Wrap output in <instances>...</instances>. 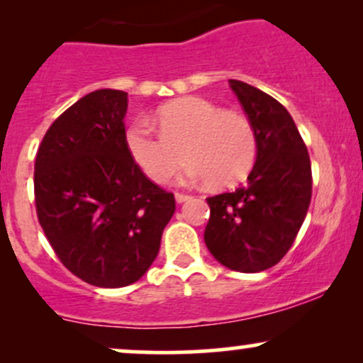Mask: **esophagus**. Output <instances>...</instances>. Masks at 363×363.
Returning a JSON list of instances; mask_svg holds the SVG:
<instances>
[{"label": "esophagus", "instance_id": "esophagus-1", "mask_svg": "<svg viewBox=\"0 0 363 363\" xmlns=\"http://www.w3.org/2000/svg\"><path fill=\"white\" fill-rule=\"evenodd\" d=\"M191 196L189 194H182V193H176V201L177 203H184V201H189Z\"/></svg>", "mask_w": 363, "mask_h": 363}]
</instances>
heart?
<instances>
[{
  "mask_svg": "<svg viewBox=\"0 0 363 363\" xmlns=\"http://www.w3.org/2000/svg\"><path fill=\"white\" fill-rule=\"evenodd\" d=\"M158 133L145 119L131 123L124 141L129 157L153 182H165L191 160L186 177L206 179L215 189L235 186L252 169L257 140L251 121L222 111L203 97H182L162 106Z\"/></svg>",
  "mask_w": 363,
  "mask_h": 363,
  "instance_id": "obj_1",
  "label": "heart"
}]
</instances>
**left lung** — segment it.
<instances>
[{"instance_id": "8db88e82", "label": "left lung", "mask_w": 363, "mask_h": 363, "mask_svg": "<svg viewBox=\"0 0 363 363\" xmlns=\"http://www.w3.org/2000/svg\"><path fill=\"white\" fill-rule=\"evenodd\" d=\"M257 140L247 184L206 198L208 251L240 273L272 268L289 252L311 205V158L289 111L272 95L228 80Z\"/></svg>"}]
</instances>
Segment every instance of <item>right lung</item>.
Masks as SVG:
<instances>
[{
	"label": "right lung",
	"instance_id": "add662e5",
	"mask_svg": "<svg viewBox=\"0 0 363 363\" xmlns=\"http://www.w3.org/2000/svg\"><path fill=\"white\" fill-rule=\"evenodd\" d=\"M128 94L102 89L51 124L35 157L39 223L62 264L104 289L138 281L155 261L176 211L129 157Z\"/></svg>",
	"mask_w": 363,
	"mask_h": 363
}]
</instances>
